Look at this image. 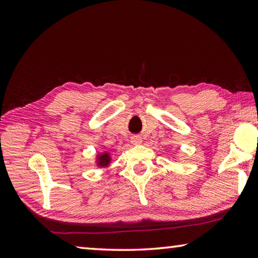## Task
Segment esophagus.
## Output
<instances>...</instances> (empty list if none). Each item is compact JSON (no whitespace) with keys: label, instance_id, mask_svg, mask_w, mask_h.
Masks as SVG:
<instances>
[{"label":"esophagus","instance_id":"esophagus-1","mask_svg":"<svg viewBox=\"0 0 258 258\" xmlns=\"http://www.w3.org/2000/svg\"><path fill=\"white\" fill-rule=\"evenodd\" d=\"M131 142H132L133 145H140V143L142 142V139L140 137H132V139H131Z\"/></svg>","mask_w":258,"mask_h":258}]
</instances>
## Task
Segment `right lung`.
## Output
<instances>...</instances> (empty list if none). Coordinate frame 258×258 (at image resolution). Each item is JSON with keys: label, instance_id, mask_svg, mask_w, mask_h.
I'll return each mask as SVG.
<instances>
[{"label": "right lung", "instance_id": "obj_1", "mask_svg": "<svg viewBox=\"0 0 258 258\" xmlns=\"http://www.w3.org/2000/svg\"><path fill=\"white\" fill-rule=\"evenodd\" d=\"M110 160L111 157L107 151H104L102 154H99L97 156V164L99 167H107V166L110 164Z\"/></svg>", "mask_w": 258, "mask_h": 258}]
</instances>
